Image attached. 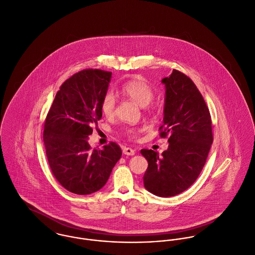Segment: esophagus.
<instances>
[{
  "label": "esophagus",
  "mask_w": 255,
  "mask_h": 255,
  "mask_svg": "<svg viewBox=\"0 0 255 255\" xmlns=\"http://www.w3.org/2000/svg\"><path fill=\"white\" fill-rule=\"evenodd\" d=\"M123 153L127 154V155H134L135 154V150H133L131 148H124L123 149Z\"/></svg>",
  "instance_id": "esophagus-1"
}]
</instances>
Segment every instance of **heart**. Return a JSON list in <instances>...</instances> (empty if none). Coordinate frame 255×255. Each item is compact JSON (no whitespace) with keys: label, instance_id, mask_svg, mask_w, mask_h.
<instances>
[{"label":"heart","instance_id":"obj_1","mask_svg":"<svg viewBox=\"0 0 255 255\" xmlns=\"http://www.w3.org/2000/svg\"><path fill=\"white\" fill-rule=\"evenodd\" d=\"M119 93L125 97H128L132 101L138 103L140 106L145 107L153 101V92L152 88L142 79H134L125 82L119 88ZM115 98L112 94H106L102 101V111L107 117L111 116L114 112ZM126 133L129 136H135L137 129L128 128Z\"/></svg>","mask_w":255,"mask_h":255}]
</instances>
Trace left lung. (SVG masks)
<instances>
[{
  "label": "left lung",
  "mask_w": 255,
  "mask_h": 255,
  "mask_svg": "<svg viewBox=\"0 0 255 255\" xmlns=\"http://www.w3.org/2000/svg\"><path fill=\"white\" fill-rule=\"evenodd\" d=\"M165 96L160 137H168V149L159 155L143 149L149 166L144 186L159 197L175 196L199 176L213 143L212 122L203 97L183 73L173 70L163 78Z\"/></svg>",
  "instance_id": "1"
}]
</instances>
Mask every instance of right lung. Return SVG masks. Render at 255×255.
<instances>
[{
	"mask_svg": "<svg viewBox=\"0 0 255 255\" xmlns=\"http://www.w3.org/2000/svg\"><path fill=\"white\" fill-rule=\"evenodd\" d=\"M110 81V72L98 69L73 75L56 94L45 120L43 140L52 173L75 194L102 189L122 154L116 143L92 150L88 142L92 124L102 118V101Z\"/></svg>",
	"mask_w": 255,
	"mask_h": 255,
	"instance_id": "1",
	"label": "right lung"
}]
</instances>
